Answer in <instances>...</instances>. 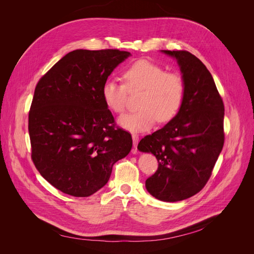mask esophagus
<instances>
[{
  "mask_svg": "<svg viewBox=\"0 0 254 254\" xmlns=\"http://www.w3.org/2000/svg\"><path fill=\"white\" fill-rule=\"evenodd\" d=\"M131 138H132V144H134V152H137V145L139 142V136L137 134H131Z\"/></svg>",
  "mask_w": 254,
  "mask_h": 254,
  "instance_id": "34e87169",
  "label": "esophagus"
}]
</instances>
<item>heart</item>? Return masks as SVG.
Segmentation results:
<instances>
[{
	"label": "heart",
	"mask_w": 254,
	"mask_h": 254,
	"mask_svg": "<svg viewBox=\"0 0 254 254\" xmlns=\"http://www.w3.org/2000/svg\"><path fill=\"white\" fill-rule=\"evenodd\" d=\"M124 80L125 84L114 79L106 80L102 97L108 109L122 113L126 108L128 90H141L138 101L140 109L118 118V125L125 129L147 130L156 120L161 124L169 123L181 110L186 88L179 74L165 72L161 65L140 60L126 69Z\"/></svg>",
	"instance_id": "b5f03b06"
}]
</instances>
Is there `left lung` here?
<instances>
[{
  "label": "left lung",
  "mask_w": 254,
  "mask_h": 254,
  "mask_svg": "<svg viewBox=\"0 0 254 254\" xmlns=\"http://www.w3.org/2000/svg\"><path fill=\"white\" fill-rule=\"evenodd\" d=\"M174 58L185 83L179 113L138 144L151 152L158 168L146 190L164 202H178L201 190L209 180L224 143V106L206 65L185 50H162Z\"/></svg>",
  "instance_id": "left-lung-1"
}]
</instances>
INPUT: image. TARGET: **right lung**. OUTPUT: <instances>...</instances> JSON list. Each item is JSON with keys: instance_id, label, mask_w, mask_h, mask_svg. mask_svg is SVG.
<instances>
[{"instance_id": "1", "label": "right lung", "mask_w": 254, "mask_h": 254, "mask_svg": "<svg viewBox=\"0 0 254 254\" xmlns=\"http://www.w3.org/2000/svg\"><path fill=\"white\" fill-rule=\"evenodd\" d=\"M128 57L118 49H77L39 80L29 113L32 159L64 193L97 192L131 149L130 134L115 127L102 97L104 82Z\"/></svg>"}]
</instances>
